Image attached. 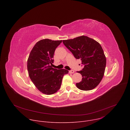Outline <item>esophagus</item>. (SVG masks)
Instances as JSON below:
<instances>
[{
  "label": "esophagus",
  "mask_w": 130,
  "mask_h": 130,
  "mask_svg": "<svg viewBox=\"0 0 130 130\" xmlns=\"http://www.w3.org/2000/svg\"><path fill=\"white\" fill-rule=\"evenodd\" d=\"M74 72H75V71H74L73 70H71L69 71V73H73Z\"/></svg>",
  "instance_id": "34e87169"
}]
</instances>
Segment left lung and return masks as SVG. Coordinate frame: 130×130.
Returning <instances> with one entry per match:
<instances>
[{"instance_id":"left-lung-1","label":"left lung","mask_w":130,"mask_h":130,"mask_svg":"<svg viewBox=\"0 0 130 130\" xmlns=\"http://www.w3.org/2000/svg\"><path fill=\"white\" fill-rule=\"evenodd\" d=\"M64 45L77 59H80L83 68L78 71L82 76V81L76 83L82 90L95 88L101 82L105 71L106 58L100 44L86 36L63 40Z\"/></svg>"}]
</instances>
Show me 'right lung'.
I'll return each mask as SVG.
<instances>
[{"mask_svg": "<svg viewBox=\"0 0 130 130\" xmlns=\"http://www.w3.org/2000/svg\"><path fill=\"white\" fill-rule=\"evenodd\" d=\"M62 40L52 41L44 39L37 42L30 52L27 61L29 76L42 93L52 95L60 88L63 76L68 70L53 68V55Z\"/></svg>", "mask_w": 130, "mask_h": 130, "instance_id": "1", "label": "right lung"}]
</instances>
